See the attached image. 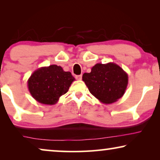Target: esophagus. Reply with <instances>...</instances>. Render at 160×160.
<instances>
[{
  "instance_id": "34e87169",
  "label": "esophagus",
  "mask_w": 160,
  "mask_h": 160,
  "mask_svg": "<svg viewBox=\"0 0 160 160\" xmlns=\"http://www.w3.org/2000/svg\"><path fill=\"white\" fill-rule=\"evenodd\" d=\"M76 78L77 80H82V75H78V76H76Z\"/></svg>"
}]
</instances>
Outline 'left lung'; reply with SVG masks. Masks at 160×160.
Masks as SVG:
<instances>
[{"instance_id": "obj_1", "label": "left lung", "mask_w": 160, "mask_h": 160, "mask_svg": "<svg viewBox=\"0 0 160 160\" xmlns=\"http://www.w3.org/2000/svg\"><path fill=\"white\" fill-rule=\"evenodd\" d=\"M82 80L92 95L102 103L110 104L124 95L128 84V75L116 63H97L90 73L83 74Z\"/></svg>"}]
</instances>
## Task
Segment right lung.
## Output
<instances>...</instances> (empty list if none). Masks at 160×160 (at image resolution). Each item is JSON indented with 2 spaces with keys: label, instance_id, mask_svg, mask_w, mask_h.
Listing matches in <instances>:
<instances>
[{
  "label": "right lung",
  "instance_id": "add662e5",
  "mask_svg": "<svg viewBox=\"0 0 160 160\" xmlns=\"http://www.w3.org/2000/svg\"><path fill=\"white\" fill-rule=\"evenodd\" d=\"M73 81L75 78L71 72L64 71L61 66L51 65L35 71L28 78V87L37 102L54 105L68 91Z\"/></svg>",
  "mask_w": 160,
  "mask_h": 160
}]
</instances>
